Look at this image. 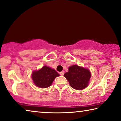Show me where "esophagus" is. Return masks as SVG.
<instances>
[{
	"label": "esophagus",
	"instance_id": "obj_1",
	"mask_svg": "<svg viewBox=\"0 0 121 121\" xmlns=\"http://www.w3.org/2000/svg\"><path fill=\"white\" fill-rule=\"evenodd\" d=\"M59 73H60L61 76H63V75H64V71H62V72H59Z\"/></svg>",
	"mask_w": 121,
	"mask_h": 121
}]
</instances>
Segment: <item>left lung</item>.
<instances>
[{
    "mask_svg": "<svg viewBox=\"0 0 121 121\" xmlns=\"http://www.w3.org/2000/svg\"><path fill=\"white\" fill-rule=\"evenodd\" d=\"M70 86L75 90H82L87 87L91 73L88 69L74 65L69 68V71L64 74Z\"/></svg>",
    "mask_w": 121,
    "mask_h": 121,
    "instance_id": "1",
    "label": "left lung"
}]
</instances>
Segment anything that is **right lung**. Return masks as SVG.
Instances as JSON below:
<instances>
[{
  "mask_svg": "<svg viewBox=\"0 0 121 121\" xmlns=\"http://www.w3.org/2000/svg\"><path fill=\"white\" fill-rule=\"evenodd\" d=\"M59 74L54 69L47 66H43L39 70L33 71L31 78L36 86L41 88L50 86L56 77Z\"/></svg>",
  "mask_w": 121,
  "mask_h": 121,
  "instance_id": "right-lung-1",
  "label": "right lung"
}]
</instances>
